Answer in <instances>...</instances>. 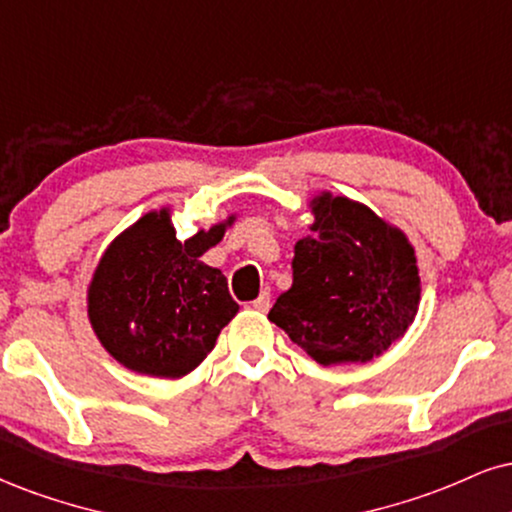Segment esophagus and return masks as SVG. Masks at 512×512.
Segmentation results:
<instances>
[{
  "mask_svg": "<svg viewBox=\"0 0 512 512\" xmlns=\"http://www.w3.org/2000/svg\"><path fill=\"white\" fill-rule=\"evenodd\" d=\"M269 298H272V295H269L267 288H264V291L257 295L255 300H252L250 307H252V310H257V312H267L269 310Z\"/></svg>",
  "mask_w": 512,
  "mask_h": 512,
  "instance_id": "esophagus-1",
  "label": "esophagus"
}]
</instances>
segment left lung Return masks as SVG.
I'll return each mask as SVG.
<instances>
[{
	"instance_id": "1",
	"label": "left lung",
	"mask_w": 512,
	"mask_h": 512,
	"mask_svg": "<svg viewBox=\"0 0 512 512\" xmlns=\"http://www.w3.org/2000/svg\"><path fill=\"white\" fill-rule=\"evenodd\" d=\"M315 221L295 243L293 286L276 298L281 326L319 365L367 362L403 338L420 307V269L403 231L343 195L310 200Z\"/></svg>"
}]
</instances>
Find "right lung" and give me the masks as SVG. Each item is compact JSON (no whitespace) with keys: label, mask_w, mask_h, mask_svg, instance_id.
Instances as JSON below:
<instances>
[{"label":"right lung","mask_w":512,"mask_h":512,"mask_svg":"<svg viewBox=\"0 0 512 512\" xmlns=\"http://www.w3.org/2000/svg\"><path fill=\"white\" fill-rule=\"evenodd\" d=\"M233 221L181 243L162 207L109 243L88 286V319L116 362L147 377L178 379L205 360L238 303L226 276L200 257Z\"/></svg>","instance_id":"obj_1"}]
</instances>
